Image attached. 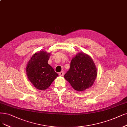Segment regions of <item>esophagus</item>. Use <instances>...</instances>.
<instances>
[{
	"label": "esophagus",
	"mask_w": 127,
	"mask_h": 127,
	"mask_svg": "<svg viewBox=\"0 0 127 127\" xmlns=\"http://www.w3.org/2000/svg\"><path fill=\"white\" fill-rule=\"evenodd\" d=\"M59 75L61 76H63L64 75V72H61L60 73H59Z\"/></svg>",
	"instance_id": "34e87169"
}]
</instances>
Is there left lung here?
<instances>
[{
  "instance_id": "1",
  "label": "left lung",
  "mask_w": 127,
  "mask_h": 127,
  "mask_svg": "<svg viewBox=\"0 0 127 127\" xmlns=\"http://www.w3.org/2000/svg\"><path fill=\"white\" fill-rule=\"evenodd\" d=\"M97 74L92 59L85 53H79L72 60L69 69L64 75V78L75 90L81 92L92 86Z\"/></svg>"
}]
</instances>
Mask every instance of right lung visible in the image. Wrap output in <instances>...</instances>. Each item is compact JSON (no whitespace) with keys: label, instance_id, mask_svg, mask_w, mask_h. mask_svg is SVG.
Masks as SVG:
<instances>
[{"label":"right lung","instance_id":"obj_1","mask_svg":"<svg viewBox=\"0 0 127 127\" xmlns=\"http://www.w3.org/2000/svg\"><path fill=\"white\" fill-rule=\"evenodd\" d=\"M50 54L43 51L35 53L28 62L26 67L28 79L39 90L49 88L59 76L48 63Z\"/></svg>","mask_w":127,"mask_h":127}]
</instances>
